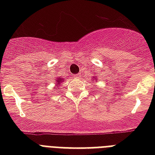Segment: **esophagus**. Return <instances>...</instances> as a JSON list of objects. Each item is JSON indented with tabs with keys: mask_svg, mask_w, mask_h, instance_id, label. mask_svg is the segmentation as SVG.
I'll return each mask as SVG.
<instances>
[{
	"mask_svg": "<svg viewBox=\"0 0 155 155\" xmlns=\"http://www.w3.org/2000/svg\"><path fill=\"white\" fill-rule=\"evenodd\" d=\"M80 76H81V75H80V73H79V74H76V75H74V77H75V78H80Z\"/></svg>",
	"mask_w": 155,
	"mask_h": 155,
	"instance_id": "34e87169",
	"label": "esophagus"
}]
</instances>
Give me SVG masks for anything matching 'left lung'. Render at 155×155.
Returning a JSON list of instances; mask_svg holds the SVG:
<instances>
[{"instance_id": "8db88e82", "label": "left lung", "mask_w": 155, "mask_h": 155, "mask_svg": "<svg viewBox=\"0 0 155 155\" xmlns=\"http://www.w3.org/2000/svg\"><path fill=\"white\" fill-rule=\"evenodd\" d=\"M93 80H94V77H93Z\"/></svg>"}]
</instances>
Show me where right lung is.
<instances>
[{
	"label": "right lung",
	"mask_w": 155,
	"mask_h": 155,
	"mask_svg": "<svg viewBox=\"0 0 155 155\" xmlns=\"http://www.w3.org/2000/svg\"><path fill=\"white\" fill-rule=\"evenodd\" d=\"M63 78H57V86H58V85L61 82H63Z\"/></svg>",
	"instance_id": "obj_1"
}]
</instances>
